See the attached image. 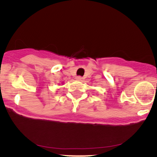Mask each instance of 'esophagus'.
Wrapping results in <instances>:
<instances>
[{
  "instance_id": "obj_1",
  "label": "esophagus",
  "mask_w": 157,
  "mask_h": 157,
  "mask_svg": "<svg viewBox=\"0 0 157 157\" xmlns=\"http://www.w3.org/2000/svg\"><path fill=\"white\" fill-rule=\"evenodd\" d=\"M82 77L80 76H77L76 77V80H82Z\"/></svg>"
}]
</instances>
